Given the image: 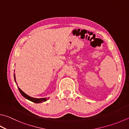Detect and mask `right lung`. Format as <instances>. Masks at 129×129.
<instances>
[{"label":"right lung","mask_w":129,"mask_h":129,"mask_svg":"<svg viewBox=\"0 0 129 129\" xmlns=\"http://www.w3.org/2000/svg\"><path fill=\"white\" fill-rule=\"evenodd\" d=\"M14 78H15V82L16 83V85H17V83H16V81L15 74H14ZM17 87L18 88V90H19L20 93H21V95L23 96H24L25 98H26V99L30 100V101L35 103H42V102H46V101H47V100L49 99V98H35L31 97V96H29L28 95H27L26 93H25L24 91L21 90V89L19 88V87H18V86H17Z\"/></svg>","instance_id":"right-lung-1"}]
</instances>
